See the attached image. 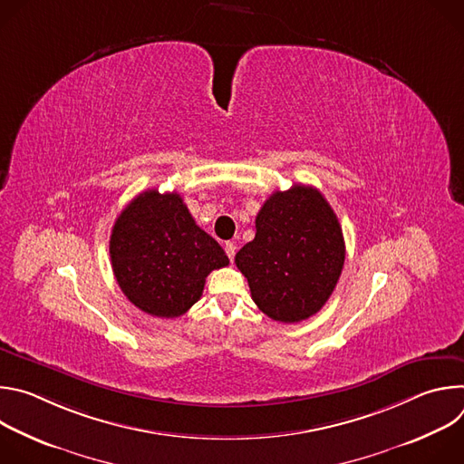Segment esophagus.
I'll return each mask as SVG.
<instances>
[{
	"instance_id": "34e87169",
	"label": "esophagus",
	"mask_w": 464,
	"mask_h": 464,
	"mask_svg": "<svg viewBox=\"0 0 464 464\" xmlns=\"http://www.w3.org/2000/svg\"><path fill=\"white\" fill-rule=\"evenodd\" d=\"M224 249H226V253H227L229 260H233V258H235V253H237V246H235V242H226Z\"/></svg>"
}]
</instances>
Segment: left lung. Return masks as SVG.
<instances>
[{"mask_svg": "<svg viewBox=\"0 0 464 464\" xmlns=\"http://www.w3.org/2000/svg\"><path fill=\"white\" fill-rule=\"evenodd\" d=\"M255 238L235 256L251 299L268 317L299 323L333 295L345 262L336 213L310 185L276 190L255 218Z\"/></svg>", "mask_w": 464, "mask_h": 464, "instance_id": "left-lung-1", "label": "left lung"}]
</instances>
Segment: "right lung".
<instances>
[{
	"label": "right lung",
	"instance_id": "right-lung-1",
	"mask_svg": "<svg viewBox=\"0 0 464 464\" xmlns=\"http://www.w3.org/2000/svg\"><path fill=\"white\" fill-rule=\"evenodd\" d=\"M122 294L156 317H178L202 297L206 277L229 264L220 244L196 226L178 192L138 194L110 237Z\"/></svg>",
	"mask_w": 464,
	"mask_h": 464
}]
</instances>
